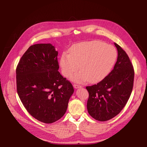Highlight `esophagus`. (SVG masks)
<instances>
[{
	"label": "esophagus",
	"instance_id": "obj_1",
	"mask_svg": "<svg viewBox=\"0 0 147 147\" xmlns=\"http://www.w3.org/2000/svg\"><path fill=\"white\" fill-rule=\"evenodd\" d=\"M73 86H74V88H76V89H78V88H81L82 87V86L79 85V84H74V85H73Z\"/></svg>",
	"mask_w": 147,
	"mask_h": 147
}]
</instances>
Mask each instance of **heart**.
<instances>
[{
    "label": "heart",
    "instance_id": "1",
    "mask_svg": "<svg viewBox=\"0 0 147 147\" xmlns=\"http://www.w3.org/2000/svg\"><path fill=\"white\" fill-rule=\"evenodd\" d=\"M117 57L116 49L111 45L101 41L84 42L73 45L69 53L64 52L59 65L65 77H72V80L82 83L89 80L91 83L102 80L109 74Z\"/></svg>",
    "mask_w": 147,
    "mask_h": 147
}]
</instances>
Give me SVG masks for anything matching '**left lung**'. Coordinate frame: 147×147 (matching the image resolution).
I'll return each instance as SVG.
<instances>
[{
    "instance_id": "left-lung-1",
    "label": "left lung",
    "mask_w": 147,
    "mask_h": 147,
    "mask_svg": "<svg viewBox=\"0 0 147 147\" xmlns=\"http://www.w3.org/2000/svg\"><path fill=\"white\" fill-rule=\"evenodd\" d=\"M118 57L113 70L96 84L86 86L87 109L90 116L105 121L116 116L125 107L132 93L134 69L126 52L114 43Z\"/></svg>"
}]
</instances>
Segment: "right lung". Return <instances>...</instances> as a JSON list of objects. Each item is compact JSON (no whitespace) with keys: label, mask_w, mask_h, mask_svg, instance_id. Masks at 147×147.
I'll list each match as a JSON object with an SVG mask.
<instances>
[{"label":"right lung","mask_w":147,"mask_h":147,"mask_svg":"<svg viewBox=\"0 0 147 147\" xmlns=\"http://www.w3.org/2000/svg\"><path fill=\"white\" fill-rule=\"evenodd\" d=\"M58 51L50 43L32 45L16 68L17 90L27 111L36 119L52 123L65 113L74 92L58 71Z\"/></svg>","instance_id":"obj_1"}]
</instances>
